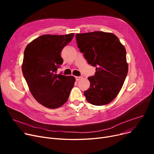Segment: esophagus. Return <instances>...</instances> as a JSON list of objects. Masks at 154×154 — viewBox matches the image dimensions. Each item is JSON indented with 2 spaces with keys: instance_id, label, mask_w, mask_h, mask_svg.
Wrapping results in <instances>:
<instances>
[{
  "instance_id": "obj_1",
  "label": "esophagus",
  "mask_w": 154,
  "mask_h": 154,
  "mask_svg": "<svg viewBox=\"0 0 154 154\" xmlns=\"http://www.w3.org/2000/svg\"><path fill=\"white\" fill-rule=\"evenodd\" d=\"M82 79V77H79V76H77V77H75V79H76V80L77 81H78V80H80Z\"/></svg>"
}]
</instances>
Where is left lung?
<instances>
[{"instance_id": "left-lung-1", "label": "left lung", "mask_w": 154, "mask_h": 154, "mask_svg": "<svg viewBox=\"0 0 154 154\" xmlns=\"http://www.w3.org/2000/svg\"><path fill=\"white\" fill-rule=\"evenodd\" d=\"M77 46L84 58L95 67L88 77L91 86L84 94L94 106H104L114 100L122 87L128 72L126 51L119 38L100 31L75 35Z\"/></svg>"}]
</instances>
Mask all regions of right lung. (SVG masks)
I'll list each match as a JSON object with an SVG mask.
<instances>
[{
  "label": "right lung",
  "mask_w": 154,
  "mask_h": 154,
  "mask_svg": "<svg viewBox=\"0 0 154 154\" xmlns=\"http://www.w3.org/2000/svg\"><path fill=\"white\" fill-rule=\"evenodd\" d=\"M74 35H43L29 44L24 51L23 77L34 99L47 108L62 106L74 85V77L56 74L63 63L61 52Z\"/></svg>",
  "instance_id": "obj_1"
}]
</instances>
